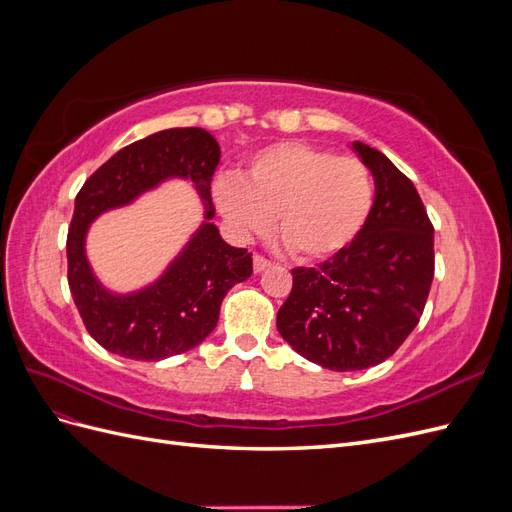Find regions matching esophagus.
<instances>
[{
  "instance_id": "1",
  "label": "esophagus",
  "mask_w": 512,
  "mask_h": 512,
  "mask_svg": "<svg viewBox=\"0 0 512 512\" xmlns=\"http://www.w3.org/2000/svg\"><path fill=\"white\" fill-rule=\"evenodd\" d=\"M267 267H271V260H267L265 256H260V254H256V256H254V271L260 273V271H265Z\"/></svg>"
}]
</instances>
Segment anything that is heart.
Here are the masks:
<instances>
[{"label": "heart", "mask_w": 512, "mask_h": 512, "mask_svg": "<svg viewBox=\"0 0 512 512\" xmlns=\"http://www.w3.org/2000/svg\"><path fill=\"white\" fill-rule=\"evenodd\" d=\"M213 200L239 237L262 235L273 222L294 258L320 260L359 235L374 205V179L354 156L277 143L256 151L243 177L224 173L215 179Z\"/></svg>", "instance_id": "1"}]
</instances>
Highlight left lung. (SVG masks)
<instances>
[{"label": "left lung", "mask_w": 512, "mask_h": 512, "mask_svg": "<svg viewBox=\"0 0 512 512\" xmlns=\"http://www.w3.org/2000/svg\"><path fill=\"white\" fill-rule=\"evenodd\" d=\"M352 149L376 196L359 235L322 265L292 269L277 331L307 361L333 371L374 367L406 342L433 280V226L414 183L365 143Z\"/></svg>", "instance_id": "left-lung-1"}]
</instances>
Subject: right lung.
<instances>
[{
    "instance_id": "obj_1",
    "label": "right lung",
    "mask_w": 512,
    "mask_h": 512,
    "mask_svg": "<svg viewBox=\"0 0 512 512\" xmlns=\"http://www.w3.org/2000/svg\"><path fill=\"white\" fill-rule=\"evenodd\" d=\"M218 164L220 145L207 130L170 128L119 149L76 194L66 241L68 284L85 329L108 352L162 361L192 350L218 324L226 292L252 275V254L228 245L211 222V177ZM173 176L195 183L206 222L160 281L130 295L106 291L84 256L88 224Z\"/></svg>"
}]
</instances>
